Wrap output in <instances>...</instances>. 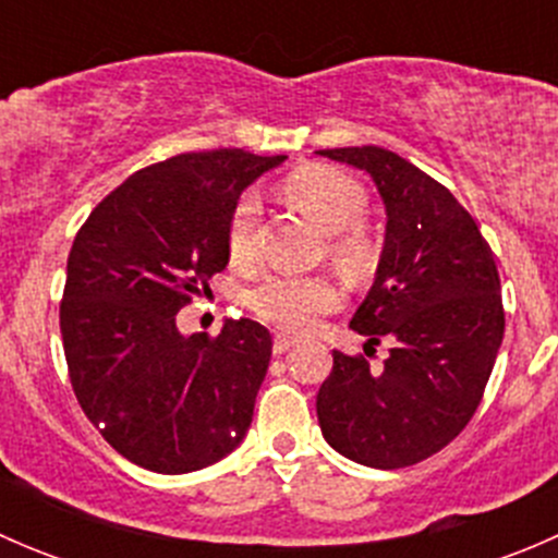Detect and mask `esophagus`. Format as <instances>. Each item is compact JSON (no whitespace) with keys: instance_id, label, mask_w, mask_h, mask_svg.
Wrapping results in <instances>:
<instances>
[{"instance_id":"1","label":"esophagus","mask_w":558,"mask_h":558,"mask_svg":"<svg viewBox=\"0 0 558 558\" xmlns=\"http://www.w3.org/2000/svg\"><path fill=\"white\" fill-rule=\"evenodd\" d=\"M294 345H296V340H294V337H289V335H280V331H278V335H275V340H272V351L278 353V356H280V353L291 351V348H294Z\"/></svg>"}]
</instances>
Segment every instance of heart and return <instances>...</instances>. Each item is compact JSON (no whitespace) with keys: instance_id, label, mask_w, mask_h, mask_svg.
<instances>
[{"instance_id":"1","label":"heart","mask_w":558,"mask_h":558,"mask_svg":"<svg viewBox=\"0 0 558 558\" xmlns=\"http://www.w3.org/2000/svg\"><path fill=\"white\" fill-rule=\"evenodd\" d=\"M286 194L331 234V251L342 264L359 267L367 258V240L356 229L367 210V194L356 180L329 167H305L286 180ZM256 229L258 199L256 194H243L227 227V251L234 267L247 269L256 264ZM340 300V286L324 275H267L247 294V305L258 318L286 331L311 329L320 315L335 311Z\"/></svg>"}]
</instances>
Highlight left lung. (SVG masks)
I'll list each match as a JSON object with an SVG mask.
<instances>
[{"mask_svg": "<svg viewBox=\"0 0 558 558\" xmlns=\"http://www.w3.org/2000/svg\"><path fill=\"white\" fill-rule=\"evenodd\" d=\"M373 178L386 238L351 329L391 340L384 369L331 351L315 410L324 440L378 470L418 464L475 415L505 335L494 253L475 218L402 156L378 145L315 150Z\"/></svg>", "mask_w": 558, "mask_h": 558, "instance_id": "left-lung-1", "label": "left lung"}]
</instances>
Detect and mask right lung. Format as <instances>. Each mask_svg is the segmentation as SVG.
<instances>
[{
  "instance_id": "obj_1",
  "label": "right lung",
  "mask_w": 558,
  "mask_h": 558,
  "mask_svg": "<svg viewBox=\"0 0 558 558\" xmlns=\"http://www.w3.org/2000/svg\"><path fill=\"white\" fill-rule=\"evenodd\" d=\"M286 156L240 148L180 154L129 174L72 243L61 300L66 367L99 435L161 475L202 470L243 442L272 356L251 318L216 340L174 315L229 264L240 194Z\"/></svg>"
}]
</instances>
